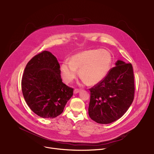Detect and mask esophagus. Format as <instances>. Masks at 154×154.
Returning <instances> with one entry per match:
<instances>
[{"label":"esophagus","instance_id":"obj_1","mask_svg":"<svg viewBox=\"0 0 154 154\" xmlns=\"http://www.w3.org/2000/svg\"><path fill=\"white\" fill-rule=\"evenodd\" d=\"M80 91V89H79V88H75L74 91V93L75 94L79 93Z\"/></svg>","mask_w":154,"mask_h":154}]
</instances>
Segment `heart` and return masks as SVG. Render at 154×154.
Here are the masks:
<instances>
[{"label":"heart","mask_w":154,"mask_h":154,"mask_svg":"<svg viewBox=\"0 0 154 154\" xmlns=\"http://www.w3.org/2000/svg\"><path fill=\"white\" fill-rule=\"evenodd\" d=\"M111 62V55L106 50H87L72 56L70 61H64L61 72L64 81L69 83L76 77L77 69H79L84 82L91 85H95L106 76Z\"/></svg>","instance_id":"heart-1"}]
</instances>
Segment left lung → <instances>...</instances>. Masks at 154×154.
<instances>
[{"instance_id": "8db88e82", "label": "left lung", "mask_w": 154, "mask_h": 154, "mask_svg": "<svg viewBox=\"0 0 154 154\" xmlns=\"http://www.w3.org/2000/svg\"><path fill=\"white\" fill-rule=\"evenodd\" d=\"M100 82L89 88L88 115L95 122L107 124L122 117L132 104L135 94L131 63L117 60Z\"/></svg>"}]
</instances>
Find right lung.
Returning a JSON list of instances; mask_svg holds the SVG:
<instances>
[{"label":"right lung","mask_w":154,"mask_h":154,"mask_svg":"<svg viewBox=\"0 0 154 154\" xmlns=\"http://www.w3.org/2000/svg\"><path fill=\"white\" fill-rule=\"evenodd\" d=\"M21 87L28 106L43 118L53 119L60 115L74 92V88L62 82L57 58L46 51L27 63Z\"/></svg>","instance_id":"right-lung-1"}]
</instances>
